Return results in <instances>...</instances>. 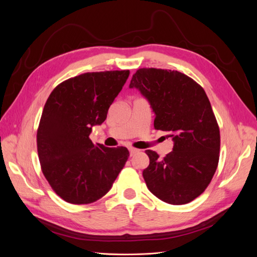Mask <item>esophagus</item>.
Masks as SVG:
<instances>
[{
    "label": "esophagus",
    "instance_id": "obj_1",
    "mask_svg": "<svg viewBox=\"0 0 257 257\" xmlns=\"http://www.w3.org/2000/svg\"><path fill=\"white\" fill-rule=\"evenodd\" d=\"M128 150H130V154H131V157L132 155H134L135 153H137L139 150L138 149H135V148H128Z\"/></svg>",
    "mask_w": 257,
    "mask_h": 257
}]
</instances>
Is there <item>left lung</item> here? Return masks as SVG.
I'll list each match as a JSON object with an SVG mask.
<instances>
[{
    "label": "left lung",
    "instance_id": "8db88e82",
    "mask_svg": "<svg viewBox=\"0 0 257 257\" xmlns=\"http://www.w3.org/2000/svg\"><path fill=\"white\" fill-rule=\"evenodd\" d=\"M130 88L149 100L154 128L168 132L174 141L173 151L162 160L146 150L148 189L167 204L190 203L207 189L220 157V128L205 90L189 76L161 68H139Z\"/></svg>",
    "mask_w": 257,
    "mask_h": 257
}]
</instances>
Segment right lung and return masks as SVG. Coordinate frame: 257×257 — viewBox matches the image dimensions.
<instances>
[{"label":"right lung","mask_w":257,"mask_h":257,"mask_svg":"<svg viewBox=\"0 0 257 257\" xmlns=\"http://www.w3.org/2000/svg\"><path fill=\"white\" fill-rule=\"evenodd\" d=\"M130 71L84 73L53 89L37 130L43 174L62 199L75 205L94 203L111 189L125 165V147L107 148L90 139L102 124Z\"/></svg>","instance_id":"right-lung-1"}]
</instances>
